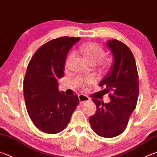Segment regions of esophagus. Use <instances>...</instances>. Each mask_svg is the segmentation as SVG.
Returning <instances> with one entry per match:
<instances>
[{
	"label": "esophagus",
	"instance_id": "1",
	"mask_svg": "<svg viewBox=\"0 0 157 157\" xmlns=\"http://www.w3.org/2000/svg\"><path fill=\"white\" fill-rule=\"evenodd\" d=\"M78 98H79V102L80 104H83V103L88 102V101L90 100L89 97H87L86 95H79L78 96Z\"/></svg>",
	"mask_w": 157,
	"mask_h": 157
}]
</instances>
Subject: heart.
Listing matches in <instances>:
<instances>
[{
	"label": "heart",
	"mask_w": 157,
	"mask_h": 157,
	"mask_svg": "<svg viewBox=\"0 0 157 157\" xmlns=\"http://www.w3.org/2000/svg\"><path fill=\"white\" fill-rule=\"evenodd\" d=\"M79 51L80 52L82 56L90 64H97V63H100L105 57V50L103 48L100 46L99 44L94 43V42H90V43L82 45L79 48ZM73 52L68 55L67 60H66V63H68L69 60L73 57ZM110 64L111 59H107L103 63V68H107L110 66ZM89 82H91V80H89Z\"/></svg>",
	"instance_id": "1"
}]
</instances>
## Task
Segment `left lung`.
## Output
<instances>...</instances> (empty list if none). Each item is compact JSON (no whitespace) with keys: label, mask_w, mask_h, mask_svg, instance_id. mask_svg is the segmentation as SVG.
<instances>
[{"label":"left lung","mask_w":157,"mask_h":157,"mask_svg":"<svg viewBox=\"0 0 157 157\" xmlns=\"http://www.w3.org/2000/svg\"><path fill=\"white\" fill-rule=\"evenodd\" d=\"M106 44L112 53L113 62L99 86L109 93L111 102L104 103L93 98L97 110L89 118V122L98 136L113 138L123 133L136 109L139 75L134 55L125 44L117 39L108 41Z\"/></svg>","instance_id":"obj_1"}]
</instances>
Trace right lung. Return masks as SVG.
Here are the masks:
<instances>
[{"label": "right lung", "mask_w": 157, "mask_h": 157, "mask_svg": "<svg viewBox=\"0 0 157 157\" xmlns=\"http://www.w3.org/2000/svg\"><path fill=\"white\" fill-rule=\"evenodd\" d=\"M79 37L62 36L47 42L34 53L23 80V94L29 116L37 128L47 134L64 129L79 103L77 95L58 89L64 75L66 55Z\"/></svg>", "instance_id": "1"}]
</instances>
